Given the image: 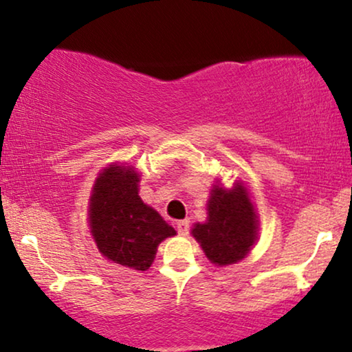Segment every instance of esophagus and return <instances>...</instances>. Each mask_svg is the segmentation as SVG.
Here are the masks:
<instances>
[{
	"label": "esophagus",
	"mask_w": 352,
	"mask_h": 352,
	"mask_svg": "<svg viewBox=\"0 0 352 352\" xmlns=\"http://www.w3.org/2000/svg\"><path fill=\"white\" fill-rule=\"evenodd\" d=\"M177 232H179L180 235H186L190 232V221L188 219H184V221H179L177 222Z\"/></svg>",
	"instance_id": "34e87169"
}]
</instances>
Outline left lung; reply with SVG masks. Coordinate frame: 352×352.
Wrapping results in <instances>:
<instances>
[{"label":"left lung","mask_w":352,"mask_h":352,"mask_svg":"<svg viewBox=\"0 0 352 352\" xmlns=\"http://www.w3.org/2000/svg\"><path fill=\"white\" fill-rule=\"evenodd\" d=\"M256 214L242 185L234 190H212L208 201V221L195 226L191 234L201 243L211 263H237L256 240Z\"/></svg>","instance_id":"1"}]
</instances>
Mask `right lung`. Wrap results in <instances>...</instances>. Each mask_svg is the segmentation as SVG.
<instances>
[{
    "label": "right lung",
    "mask_w": 352,
    "mask_h": 352,
    "mask_svg": "<svg viewBox=\"0 0 352 352\" xmlns=\"http://www.w3.org/2000/svg\"><path fill=\"white\" fill-rule=\"evenodd\" d=\"M133 167L112 166L97 179L89 204L91 232L102 255L124 268L146 271L157 245L175 230L138 195Z\"/></svg>",
    "instance_id": "right-lung-1"
}]
</instances>
